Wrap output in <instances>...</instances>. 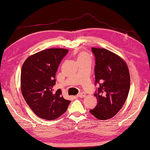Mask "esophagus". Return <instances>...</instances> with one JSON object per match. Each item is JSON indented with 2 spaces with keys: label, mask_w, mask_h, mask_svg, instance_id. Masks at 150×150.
Listing matches in <instances>:
<instances>
[{
  "label": "esophagus",
  "mask_w": 150,
  "mask_h": 150,
  "mask_svg": "<svg viewBox=\"0 0 150 150\" xmlns=\"http://www.w3.org/2000/svg\"><path fill=\"white\" fill-rule=\"evenodd\" d=\"M77 96L79 97H80V98H83V97H86V94L84 93H80L78 94Z\"/></svg>",
  "instance_id": "34e87169"
}]
</instances>
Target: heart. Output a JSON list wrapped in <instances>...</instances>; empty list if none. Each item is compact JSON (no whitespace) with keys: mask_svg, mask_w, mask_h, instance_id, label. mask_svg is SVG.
Returning a JSON list of instances; mask_svg holds the SVG:
<instances>
[{"mask_svg":"<svg viewBox=\"0 0 150 150\" xmlns=\"http://www.w3.org/2000/svg\"><path fill=\"white\" fill-rule=\"evenodd\" d=\"M78 62H84L86 60H91V56L88 52L84 51H81L77 54Z\"/></svg>","mask_w":150,"mask_h":150,"instance_id":"1","label":"heart"}]
</instances>
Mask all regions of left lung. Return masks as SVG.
<instances>
[{
    "label": "left lung",
    "mask_w": 150,
    "mask_h": 150,
    "mask_svg": "<svg viewBox=\"0 0 150 150\" xmlns=\"http://www.w3.org/2000/svg\"><path fill=\"white\" fill-rule=\"evenodd\" d=\"M95 57V84L99 83L97 104L90 113L99 120L113 117L128 97L130 75L126 62L120 56L104 48L92 47Z\"/></svg>",
    "instance_id": "8db88e82"
}]
</instances>
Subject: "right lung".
<instances>
[{
  "instance_id": "1",
  "label": "right lung",
  "mask_w": 150,
  "mask_h": 150,
  "mask_svg": "<svg viewBox=\"0 0 150 150\" xmlns=\"http://www.w3.org/2000/svg\"><path fill=\"white\" fill-rule=\"evenodd\" d=\"M68 52L63 48L42 50L28 57L22 65V96L34 113L43 119H57L65 113L71 102L62 96L60 89L53 90L57 69Z\"/></svg>"
}]
</instances>
